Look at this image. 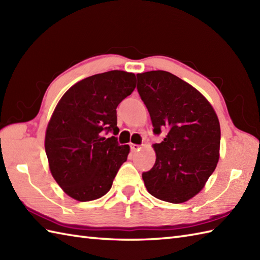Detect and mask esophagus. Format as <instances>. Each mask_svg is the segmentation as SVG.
<instances>
[{
	"label": "esophagus",
	"mask_w": 260,
	"mask_h": 260,
	"mask_svg": "<svg viewBox=\"0 0 260 260\" xmlns=\"http://www.w3.org/2000/svg\"><path fill=\"white\" fill-rule=\"evenodd\" d=\"M140 148H141L140 145H137V144H131V150H132V152L140 151Z\"/></svg>",
	"instance_id": "34e87169"
}]
</instances>
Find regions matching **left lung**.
Returning a JSON list of instances; mask_svg holds the SVG:
<instances>
[{
  "label": "left lung",
  "instance_id": "1",
  "mask_svg": "<svg viewBox=\"0 0 260 260\" xmlns=\"http://www.w3.org/2000/svg\"><path fill=\"white\" fill-rule=\"evenodd\" d=\"M137 91L150 113L154 134V167L142 174L150 194L182 203L200 192L217 167L220 124L206 97L168 71L137 74Z\"/></svg>",
  "mask_w": 260,
  "mask_h": 260
}]
</instances>
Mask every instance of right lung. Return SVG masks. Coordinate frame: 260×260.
Masks as SVG:
<instances>
[{
    "label": "right lung",
    "instance_id": "add662e5",
    "mask_svg": "<svg viewBox=\"0 0 260 260\" xmlns=\"http://www.w3.org/2000/svg\"><path fill=\"white\" fill-rule=\"evenodd\" d=\"M135 89V75L121 70L97 74L64 92L46 131L50 172L77 201L96 200L110 190L129 153L119 145L116 108ZM108 133L114 137H104Z\"/></svg>",
    "mask_w": 260,
    "mask_h": 260
}]
</instances>
